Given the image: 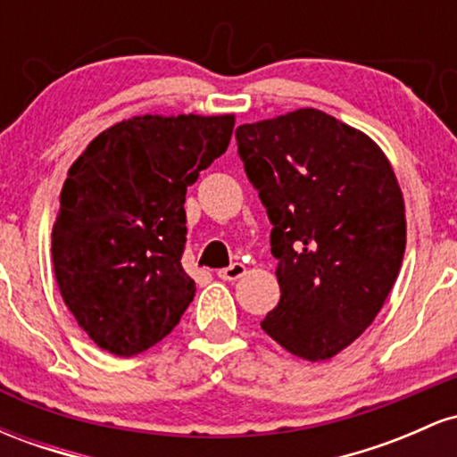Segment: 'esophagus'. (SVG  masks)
I'll use <instances>...</instances> for the list:
<instances>
[{
    "label": "esophagus",
    "mask_w": 457,
    "mask_h": 457,
    "mask_svg": "<svg viewBox=\"0 0 457 457\" xmlns=\"http://www.w3.org/2000/svg\"><path fill=\"white\" fill-rule=\"evenodd\" d=\"M245 270L246 269L243 264H240V262H234V264H229L228 269L217 270V277H219V279H223V281H236L238 277L245 275Z\"/></svg>",
    "instance_id": "34e87169"
}]
</instances>
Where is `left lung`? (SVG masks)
I'll list each match as a JSON object with an SVG mask.
<instances>
[{
	"label": "left lung",
	"instance_id": "left-lung-1",
	"mask_svg": "<svg viewBox=\"0 0 457 457\" xmlns=\"http://www.w3.org/2000/svg\"><path fill=\"white\" fill-rule=\"evenodd\" d=\"M236 144L272 223L281 298L262 328L301 359H330L374 322L400 272L406 217L391 162L318 109L243 124Z\"/></svg>",
	"mask_w": 457,
	"mask_h": 457
}]
</instances>
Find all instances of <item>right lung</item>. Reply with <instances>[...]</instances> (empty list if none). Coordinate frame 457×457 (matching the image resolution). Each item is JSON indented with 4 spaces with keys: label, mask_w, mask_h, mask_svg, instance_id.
Here are the masks:
<instances>
[{
    "label": "right lung",
    "mask_w": 457,
    "mask_h": 457,
    "mask_svg": "<svg viewBox=\"0 0 457 457\" xmlns=\"http://www.w3.org/2000/svg\"><path fill=\"white\" fill-rule=\"evenodd\" d=\"M232 130L234 115H137L68 170L51 255L62 298L98 348L139 354L180 322L195 296L180 262L187 188Z\"/></svg>",
    "instance_id": "right-lung-1"
}]
</instances>
